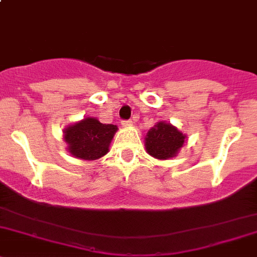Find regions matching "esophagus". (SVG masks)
I'll return each instance as SVG.
<instances>
[{
    "label": "esophagus",
    "mask_w": 257,
    "mask_h": 257,
    "mask_svg": "<svg viewBox=\"0 0 257 257\" xmlns=\"http://www.w3.org/2000/svg\"><path fill=\"white\" fill-rule=\"evenodd\" d=\"M121 125L125 126V128H128V126L133 125V123H132V120H121Z\"/></svg>",
    "instance_id": "34e87169"
}]
</instances>
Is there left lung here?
Here are the masks:
<instances>
[{
  "mask_svg": "<svg viewBox=\"0 0 257 257\" xmlns=\"http://www.w3.org/2000/svg\"><path fill=\"white\" fill-rule=\"evenodd\" d=\"M187 136L177 126L167 121H158L152 126L144 138V146L149 156L156 159H171L179 153Z\"/></svg>",
  "mask_w": 257,
  "mask_h": 257,
  "instance_id": "8db88e82",
  "label": "left lung"
}]
</instances>
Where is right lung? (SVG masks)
Here are the masks:
<instances>
[{
  "instance_id": "obj_1",
  "label": "right lung",
  "mask_w": 257,
  "mask_h": 257,
  "mask_svg": "<svg viewBox=\"0 0 257 257\" xmlns=\"http://www.w3.org/2000/svg\"><path fill=\"white\" fill-rule=\"evenodd\" d=\"M116 131L118 126L114 124H103L96 118L86 116L66 126L62 133L71 156L83 161H95L108 153Z\"/></svg>"
}]
</instances>
